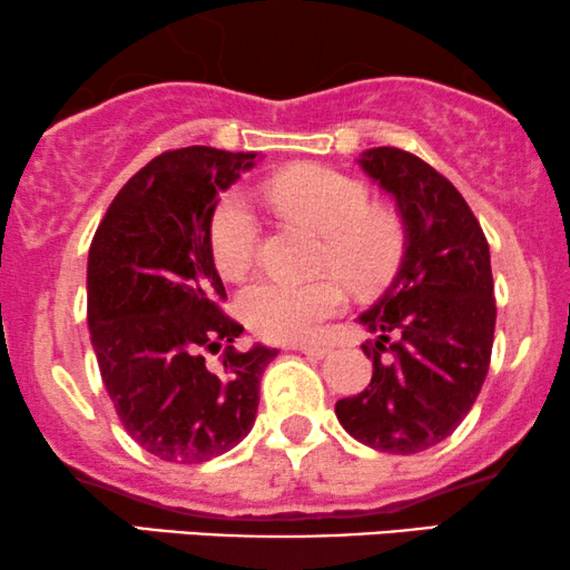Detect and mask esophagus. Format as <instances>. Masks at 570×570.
Here are the masks:
<instances>
[{
    "instance_id": "esophagus-1",
    "label": "esophagus",
    "mask_w": 570,
    "mask_h": 570,
    "mask_svg": "<svg viewBox=\"0 0 570 570\" xmlns=\"http://www.w3.org/2000/svg\"><path fill=\"white\" fill-rule=\"evenodd\" d=\"M295 351L306 353V356H314V358H324L330 353V345H298Z\"/></svg>"
}]
</instances>
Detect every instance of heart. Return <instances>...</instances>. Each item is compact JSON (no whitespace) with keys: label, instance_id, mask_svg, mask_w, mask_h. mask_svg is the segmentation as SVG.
<instances>
[{"label":"heart","instance_id":"heart-1","mask_svg":"<svg viewBox=\"0 0 570 570\" xmlns=\"http://www.w3.org/2000/svg\"><path fill=\"white\" fill-rule=\"evenodd\" d=\"M256 194L283 217L322 233L316 269L337 272L356 291H376L401 267L405 222L390 206H368V188L356 177L324 165H303L269 175L258 183ZM258 240L262 225L254 206L240 190H227L209 222L212 258L222 275H246L256 262ZM338 278L254 279L238 295V314L269 343L312 340L345 306V285Z\"/></svg>","mask_w":570,"mask_h":570}]
</instances>
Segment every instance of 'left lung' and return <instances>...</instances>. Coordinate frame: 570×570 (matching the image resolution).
<instances>
[{
    "label": "left lung",
    "instance_id": "1",
    "mask_svg": "<svg viewBox=\"0 0 570 570\" xmlns=\"http://www.w3.org/2000/svg\"><path fill=\"white\" fill-rule=\"evenodd\" d=\"M358 165L405 222L401 269L358 322L372 382L337 401L343 430L382 453L413 455L455 432L482 390L494 340L490 246L474 212L424 159L393 146Z\"/></svg>",
    "mask_w": 570,
    "mask_h": 570
}]
</instances>
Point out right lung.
<instances>
[{
	"label": "right lung",
	"instance_id": "right-lung-1",
	"mask_svg": "<svg viewBox=\"0 0 570 570\" xmlns=\"http://www.w3.org/2000/svg\"><path fill=\"white\" fill-rule=\"evenodd\" d=\"M254 151L188 146L125 183L88 250V330L125 432L169 463H204L254 426L258 380L275 348L235 351L243 327L209 248L219 190ZM218 356L214 365L208 353Z\"/></svg>",
	"mask_w": 570,
	"mask_h": 570
}]
</instances>
